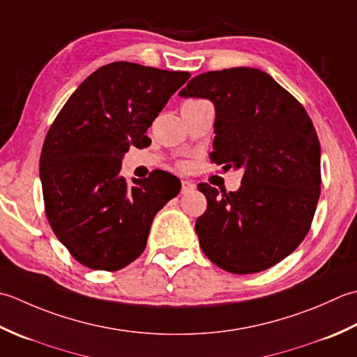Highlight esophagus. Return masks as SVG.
I'll list each match as a JSON object with an SVG mask.
<instances>
[{
	"instance_id": "1",
	"label": "esophagus",
	"mask_w": 357,
	"mask_h": 357,
	"mask_svg": "<svg viewBox=\"0 0 357 357\" xmlns=\"http://www.w3.org/2000/svg\"><path fill=\"white\" fill-rule=\"evenodd\" d=\"M194 188H195V185L192 183L191 180H181V194L191 192Z\"/></svg>"
}]
</instances>
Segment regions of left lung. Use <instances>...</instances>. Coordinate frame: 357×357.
Masks as SVG:
<instances>
[{
	"mask_svg": "<svg viewBox=\"0 0 357 357\" xmlns=\"http://www.w3.org/2000/svg\"><path fill=\"white\" fill-rule=\"evenodd\" d=\"M214 105L211 160L243 169L234 192L200 183L208 208L195 222L202 251L232 274L268 270L307 236L321 194V144L307 111L254 68L211 70L180 91Z\"/></svg>",
	"mask_w": 357,
	"mask_h": 357,
	"instance_id": "obj_1",
	"label": "left lung"
}]
</instances>
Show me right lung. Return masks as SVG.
<instances>
[{"label": "right lung", "mask_w": 357, "mask_h": 357, "mask_svg": "<svg viewBox=\"0 0 357 357\" xmlns=\"http://www.w3.org/2000/svg\"><path fill=\"white\" fill-rule=\"evenodd\" d=\"M191 77L115 61L77 87L50 126L40 158L46 215L58 240L91 270L117 271L146 246L155 214L180 192L165 171L120 176L129 146L151 143L148 128Z\"/></svg>", "instance_id": "add662e5"}]
</instances>
